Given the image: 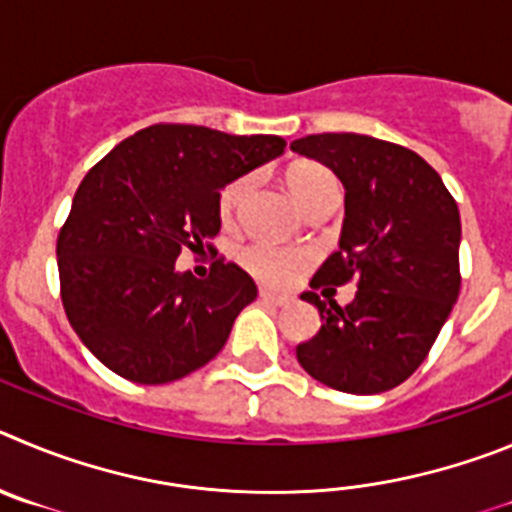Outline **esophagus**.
Listing matches in <instances>:
<instances>
[{"label": "esophagus", "mask_w": 512, "mask_h": 512, "mask_svg": "<svg viewBox=\"0 0 512 512\" xmlns=\"http://www.w3.org/2000/svg\"><path fill=\"white\" fill-rule=\"evenodd\" d=\"M260 301L273 303V306H288L290 298H288V296H280V293H273V290L262 288V290H260Z\"/></svg>", "instance_id": "1"}]
</instances>
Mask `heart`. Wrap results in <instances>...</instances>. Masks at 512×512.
I'll list each match as a JSON object with an SVG mask.
<instances>
[{
	"mask_svg": "<svg viewBox=\"0 0 512 512\" xmlns=\"http://www.w3.org/2000/svg\"><path fill=\"white\" fill-rule=\"evenodd\" d=\"M290 193L296 196L303 209L313 206L329 193H339V183L329 170L316 163H298L288 170L285 176ZM252 188V176H239L222 188L219 193V216L224 224H232L237 219L239 209L245 204L247 193ZM239 262L247 273L267 285H285L293 280V275L311 262V252L306 250H285V247L265 245L255 242L239 250Z\"/></svg>",
	"mask_w": 512,
	"mask_h": 512,
	"instance_id": "1",
	"label": "heart"
}]
</instances>
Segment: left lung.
Listing matches in <instances>:
<instances>
[{
    "mask_svg": "<svg viewBox=\"0 0 512 512\" xmlns=\"http://www.w3.org/2000/svg\"><path fill=\"white\" fill-rule=\"evenodd\" d=\"M344 186L339 250L316 270L311 288L357 280L354 301H303L319 308V334L296 357L313 380L354 395L395 388L434 347L459 296L457 201L421 155L354 132L290 142Z\"/></svg>",
    "mask_w": 512,
    "mask_h": 512,
    "instance_id": "left-lung-1",
    "label": "left lung"
}]
</instances>
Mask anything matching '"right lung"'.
<instances>
[{
    "label": "right lung",
    "instance_id": "right-lung-1",
    "mask_svg": "<svg viewBox=\"0 0 512 512\" xmlns=\"http://www.w3.org/2000/svg\"><path fill=\"white\" fill-rule=\"evenodd\" d=\"M283 153L275 135L153 124L86 173L55 255L68 321L101 365L163 385L222 352L255 280L224 260L196 280L176 260L219 234L222 188Z\"/></svg>",
    "mask_w": 512,
    "mask_h": 512
}]
</instances>
